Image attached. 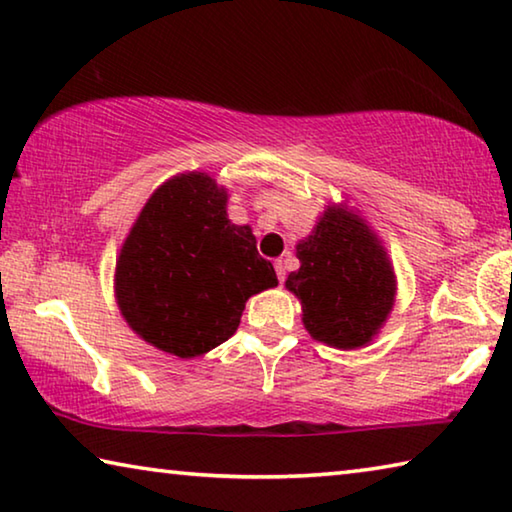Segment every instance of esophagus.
<instances>
[{"label": "esophagus", "mask_w": 512, "mask_h": 512, "mask_svg": "<svg viewBox=\"0 0 512 512\" xmlns=\"http://www.w3.org/2000/svg\"><path fill=\"white\" fill-rule=\"evenodd\" d=\"M275 273L280 282L287 280V262H284V259H275Z\"/></svg>", "instance_id": "1"}]
</instances>
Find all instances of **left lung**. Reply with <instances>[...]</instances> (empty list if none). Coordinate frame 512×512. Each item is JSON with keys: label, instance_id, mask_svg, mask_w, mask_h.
I'll return each mask as SVG.
<instances>
[{"label": "left lung", "instance_id": "1", "mask_svg": "<svg viewBox=\"0 0 512 512\" xmlns=\"http://www.w3.org/2000/svg\"><path fill=\"white\" fill-rule=\"evenodd\" d=\"M296 255L300 268L284 284L300 300L307 332L339 350L375 339L393 309L395 273L370 225L345 205H327Z\"/></svg>", "mask_w": 512, "mask_h": 512}]
</instances>
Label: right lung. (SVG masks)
<instances>
[{
  "label": "right lung",
  "mask_w": 512,
  "mask_h": 512,
  "mask_svg": "<svg viewBox=\"0 0 512 512\" xmlns=\"http://www.w3.org/2000/svg\"><path fill=\"white\" fill-rule=\"evenodd\" d=\"M225 205L228 192L207 173L173 176L146 201L117 257L121 316L173 357H201L228 341L246 300L277 287L250 225L232 223Z\"/></svg>",
  "instance_id": "add662e5"
}]
</instances>
